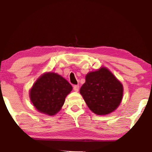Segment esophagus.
<instances>
[{
  "label": "esophagus",
  "instance_id": "esophagus-1",
  "mask_svg": "<svg viewBox=\"0 0 152 152\" xmlns=\"http://www.w3.org/2000/svg\"><path fill=\"white\" fill-rule=\"evenodd\" d=\"M73 89L75 91L77 92V91H79V89H80V86H79L78 85H75V86H73Z\"/></svg>",
  "mask_w": 152,
  "mask_h": 152
}]
</instances>
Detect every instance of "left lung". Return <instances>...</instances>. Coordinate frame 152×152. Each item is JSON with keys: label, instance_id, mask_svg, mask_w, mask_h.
I'll return each instance as SVG.
<instances>
[{"label": "left lung", "instance_id": "1", "mask_svg": "<svg viewBox=\"0 0 152 152\" xmlns=\"http://www.w3.org/2000/svg\"><path fill=\"white\" fill-rule=\"evenodd\" d=\"M80 93L88 107L97 115H108L121 103L123 86L106 67L89 72Z\"/></svg>", "mask_w": 152, "mask_h": 152}]
</instances>
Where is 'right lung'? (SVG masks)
<instances>
[{"instance_id":"right-lung-1","label":"right lung","mask_w":152,"mask_h":152,"mask_svg":"<svg viewBox=\"0 0 152 152\" xmlns=\"http://www.w3.org/2000/svg\"><path fill=\"white\" fill-rule=\"evenodd\" d=\"M72 87L66 79L53 72H45L36 80L30 90L32 104L40 113L55 115L65 102Z\"/></svg>"}]
</instances>
